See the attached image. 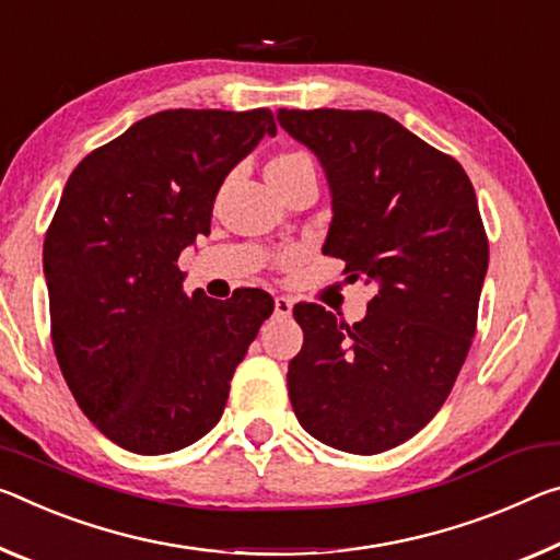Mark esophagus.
<instances>
[{"label":"esophagus","mask_w":560,"mask_h":560,"mask_svg":"<svg viewBox=\"0 0 560 560\" xmlns=\"http://www.w3.org/2000/svg\"><path fill=\"white\" fill-rule=\"evenodd\" d=\"M291 312H294V301H291L289 296H277V299H273V314H277V316H291Z\"/></svg>","instance_id":"1"}]
</instances>
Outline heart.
Masks as SVG:
<instances>
[{"mask_svg":"<svg viewBox=\"0 0 560 560\" xmlns=\"http://www.w3.org/2000/svg\"><path fill=\"white\" fill-rule=\"evenodd\" d=\"M312 156L304 154V152H283L279 156H273L269 166H266V174H283V172H291V168H299V166H312Z\"/></svg>","mask_w":560,"mask_h":560,"instance_id":"b5f03b06","label":"heart"}]
</instances>
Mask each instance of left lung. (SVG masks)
Returning <instances> with one entry per match:
<instances>
[{
    "label": "left lung",
    "instance_id": "left-lung-1",
    "mask_svg": "<svg viewBox=\"0 0 560 560\" xmlns=\"http://www.w3.org/2000/svg\"><path fill=\"white\" fill-rule=\"evenodd\" d=\"M324 164L334 219L324 254L376 296L349 326L296 304L304 346L289 363L299 423L326 446L381 454L416 436L446 401L471 349L488 269L474 184L381 112L279 109Z\"/></svg>",
    "mask_w": 560,
    "mask_h": 560
}]
</instances>
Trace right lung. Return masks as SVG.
I'll return each instance as SVG.
<instances>
[{
  "label": "right lung",
  "instance_id": "1",
  "mask_svg": "<svg viewBox=\"0 0 560 560\" xmlns=\"http://www.w3.org/2000/svg\"><path fill=\"white\" fill-rule=\"evenodd\" d=\"M277 135L269 109H166L94 149L44 236L51 343L84 416L117 446L172 454L219 423L273 299L184 291L226 174Z\"/></svg>",
  "mask_w": 560,
  "mask_h": 560
}]
</instances>
